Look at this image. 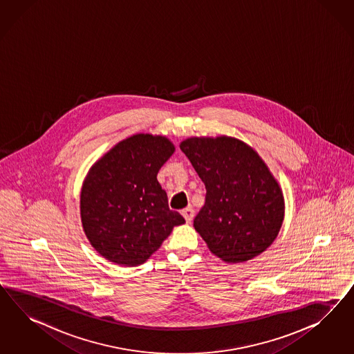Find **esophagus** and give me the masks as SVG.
Returning a JSON list of instances; mask_svg holds the SVG:
<instances>
[{"mask_svg":"<svg viewBox=\"0 0 354 354\" xmlns=\"http://www.w3.org/2000/svg\"><path fill=\"white\" fill-rule=\"evenodd\" d=\"M182 215L187 223H191L192 220H193V216H194V211H193L192 207H187V209L182 210Z\"/></svg>","mask_w":354,"mask_h":354,"instance_id":"obj_1","label":"esophagus"}]
</instances>
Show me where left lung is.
Listing matches in <instances>:
<instances>
[{"mask_svg":"<svg viewBox=\"0 0 354 354\" xmlns=\"http://www.w3.org/2000/svg\"><path fill=\"white\" fill-rule=\"evenodd\" d=\"M180 149L206 188L193 220L214 255L225 263L257 258L273 243L285 218V198L267 163L232 136H193Z\"/></svg>","mask_w":354,"mask_h":354,"instance_id":"8db88e82","label":"left lung"}]
</instances>
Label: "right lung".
<instances>
[{"label": "right lung", "mask_w": 354, "mask_h": 354, "mask_svg": "<svg viewBox=\"0 0 354 354\" xmlns=\"http://www.w3.org/2000/svg\"><path fill=\"white\" fill-rule=\"evenodd\" d=\"M175 152L162 135L135 134L115 144L87 172L81 188L82 228L103 258L136 267L185 220L169 209L157 174Z\"/></svg>", "instance_id": "1"}]
</instances>
